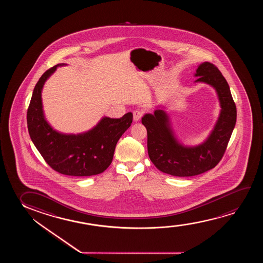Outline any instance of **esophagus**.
<instances>
[{
  "mask_svg": "<svg viewBox=\"0 0 263 263\" xmlns=\"http://www.w3.org/2000/svg\"><path fill=\"white\" fill-rule=\"evenodd\" d=\"M142 116H143V112L138 110V109L133 112V119L136 122L142 118Z\"/></svg>",
  "mask_w": 263,
  "mask_h": 263,
  "instance_id": "34e87169",
  "label": "esophagus"
}]
</instances>
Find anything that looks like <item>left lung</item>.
Wrapping results in <instances>:
<instances>
[{"mask_svg": "<svg viewBox=\"0 0 263 263\" xmlns=\"http://www.w3.org/2000/svg\"><path fill=\"white\" fill-rule=\"evenodd\" d=\"M196 83L214 87L219 100V118L209 137L196 146H185L177 140L171 127L169 117L162 109L145 114L142 124L147 130L148 155L162 173L173 176L198 175L213 169L221 161L230 140L235 123L236 106L230 88L216 65L204 62L198 65Z\"/></svg>", "mask_w": 263, "mask_h": 263, "instance_id": "1", "label": "left lung"}]
</instances>
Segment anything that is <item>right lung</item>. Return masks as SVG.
I'll list each match as a JSON object with an SVG mask.
<instances>
[{
  "instance_id": "add662e5",
  "label": "right lung",
  "mask_w": 263,
  "mask_h": 263,
  "mask_svg": "<svg viewBox=\"0 0 263 263\" xmlns=\"http://www.w3.org/2000/svg\"><path fill=\"white\" fill-rule=\"evenodd\" d=\"M59 65L44 72L33 90L27 112L29 136L52 169L69 176L87 177L103 173L110 165L116 144L133 120L126 113L120 119L104 117L92 129L66 135L53 129L44 116L41 92L44 83Z\"/></svg>"
}]
</instances>
